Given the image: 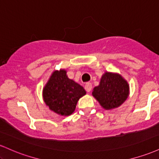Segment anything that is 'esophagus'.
<instances>
[{
	"mask_svg": "<svg viewBox=\"0 0 159 159\" xmlns=\"http://www.w3.org/2000/svg\"><path fill=\"white\" fill-rule=\"evenodd\" d=\"M84 88H85V90H87V92L90 93L91 90H92V84H91V83H87V84H86Z\"/></svg>",
	"mask_w": 159,
	"mask_h": 159,
	"instance_id": "obj_1",
	"label": "esophagus"
}]
</instances>
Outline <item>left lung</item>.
<instances>
[{
    "mask_svg": "<svg viewBox=\"0 0 159 159\" xmlns=\"http://www.w3.org/2000/svg\"><path fill=\"white\" fill-rule=\"evenodd\" d=\"M93 96L105 110L120 107L129 96V84L117 72H105L99 84L93 90Z\"/></svg>",
    "mask_w": 159,
    "mask_h": 159,
    "instance_id": "obj_1",
    "label": "left lung"
}]
</instances>
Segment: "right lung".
<instances>
[{"instance_id":"1","label":"right lung","mask_w":159,"mask_h":159,"mask_svg":"<svg viewBox=\"0 0 159 159\" xmlns=\"http://www.w3.org/2000/svg\"><path fill=\"white\" fill-rule=\"evenodd\" d=\"M66 72L64 69L54 71L43 90L45 105L51 111L64 116L74 112L79 98L86 94L84 87L69 79Z\"/></svg>"}]
</instances>
